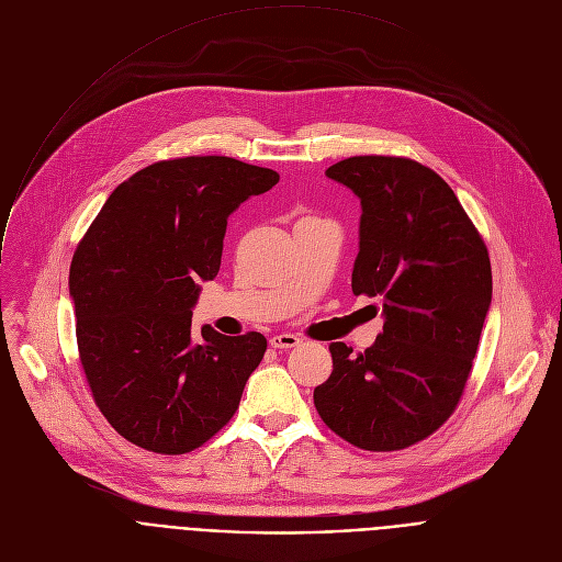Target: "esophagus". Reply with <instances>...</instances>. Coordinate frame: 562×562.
<instances>
[{"mask_svg":"<svg viewBox=\"0 0 562 562\" xmlns=\"http://www.w3.org/2000/svg\"><path fill=\"white\" fill-rule=\"evenodd\" d=\"M302 340L297 338V336H293V334H280V336H273L271 340H269V345L273 347V349H293V347H297Z\"/></svg>","mask_w":562,"mask_h":562,"instance_id":"1","label":"esophagus"}]
</instances>
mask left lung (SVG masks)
<instances>
[{
  "label": "left lung",
  "mask_w": 562,
  "mask_h": 562,
  "mask_svg": "<svg viewBox=\"0 0 562 562\" xmlns=\"http://www.w3.org/2000/svg\"><path fill=\"white\" fill-rule=\"evenodd\" d=\"M325 176L360 200L351 289L382 300L384 329L358 356L329 347L334 371L313 403L347 442L405 449L462 395L492 306L487 247L451 187L414 159L358 155Z\"/></svg>",
  "instance_id": "1"
}]
</instances>
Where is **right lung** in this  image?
I'll list each match as a JSON object with an SVG mask.
<instances>
[{
  "label": "right lung",
  "mask_w": 562,
  "mask_h": 562,
  "mask_svg": "<svg viewBox=\"0 0 562 562\" xmlns=\"http://www.w3.org/2000/svg\"><path fill=\"white\" fill-rule=\"evenodd\" d=\"M280 176L233 157L150 165L122 182L79 243L68 276L77 347L93 397L128 442L187 453L235 414L267 351L191 317L217 276L228 215Z\"/></svg>",
  "instance_id": "add662e5"
}]
</instances>
